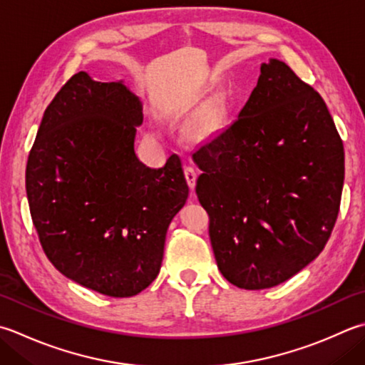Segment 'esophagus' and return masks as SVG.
<instances>
[{
	"label": "esophagus",
	"instance_id": "obj_1",
	"mask_svg": "<svg viewBox=\"0 0 365 365\" xmlns=\"http://www.w3.org/2000/svg\"><path fill=\"white\" fill-rule=\"evenodd\" d=\"M185 178H187L190 188L195 190V185H196V169L191 168V166L185 168Z\"/></svg>",
	"mask_w": 365,
	"mask_h": 365
}]
</instances>
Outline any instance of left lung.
Segmentation results:
<instances>
[{
    "label": "left lung",
    "mask_w": 365,
    "mask_h": 365,
    "mask_svg": "<svg viewBox=\"0 0 365 365\" xmlns=\"http://www.w3.org/2000/svg\"><path fill=\"white\" fill-rule=\"evenodd\" d=\"M217 266L244 289L287 282L323 252L339 215L344 144L327 106L287 63L261 64L237 118L192 153Z\"/></svg>",
    "instance_id": "8db88e82"
}]
</instances>
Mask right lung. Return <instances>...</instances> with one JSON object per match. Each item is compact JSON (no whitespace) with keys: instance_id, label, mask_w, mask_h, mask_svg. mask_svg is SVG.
I'll return each instance as SVG.
<instances>
[{"instance_id":"add662e5","label":"right lung","mask_w":365,"mask_h":365,"mask_svg":"<svg viewBox=\"0 0 365 365\" xmlns=\"http://www.w3.org/2000/svg\"><path fill=\"white\" fill-rule=\"evenodd\" d=\"M142 104L123 81L81 71L47 106L26 163V197L48 261L110 297L160 274L170 221L187 202L182 161L150 169L134 152Z\"/></svg>"}]
</instances>
